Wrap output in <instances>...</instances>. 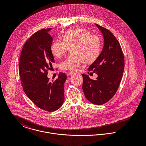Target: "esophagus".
<instances>
[{"mask_svg":"<svg viewBox=\"0 0 146 146\" xmlns=\"http://www.w3.org/2000/svg\"><path fill=\"white\" fill-rule=\"evenodd\" d=\"M75 73H74V72H67V75H68V76H71V75H74Z\"/></svg>","mask_w":146,"mask_h":146,"instance_id":"1","label":"esophagus"}]
</instances>
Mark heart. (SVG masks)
<instances>
[{
  "instance_id": "b5f03b06",
  "label": "heart",
  "mask_w": 146,
  "mask_h": 146,
  "mask_svg": "<svg viewBox=\"0 0 146 146\" xmlns=\"http://www.w3.org/2000/svg\"><path fill=\"white\" fill-rule=\"evenodd\" d=\"M63 40H57L50 47L53 56L61 58L71 47V53L61 64V68L76 71L84 62L90 63L95 61L101 53L100 38L82 28L68 30L63 35Z\"/></svg>"
}]
</instances>
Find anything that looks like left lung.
Returning <instances> with one entry per match:
<instances>
[{
    "mask_svg": "<svg viewBox=\"0 0 146 146\" xmlns=\"http://www.w3.org/2000/svg\"><path fill=\"white\" fill-rule=\"evenodd\" d=\"M103 34L102 51L89 67L98 75L96 80L82 74L83 90L86 99L93 104L101 105L109 101L116 93L124 70V56L121 47L113 34L108 29L96 24Z\"/></svg>",
    "mask_w": 146,
    "mask_h": 146,
    "instance_id": "obj_1",
    "label": "left lung"
}]
</instances>
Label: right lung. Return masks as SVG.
Listing matches in <instances>:
<instances>
[{
    "mask_svg": "<svg viewBox=\"0 0 146 146\" xmlns=\"http://www.w3.org/2000/svg\"><path fill=\"white\" fill-rule=\"evenodd\" d=\"M42 29L33 34L21 51L19 63L23 90L37 107L48 112L60 108L64 102V86L67 76L60 72L56 80L50 82L48 70L55 62L50 50L53 38L48 31Z\"/></svg>",
    "mask_w": 146,
    "mask_h": 146,
    "instance_id": "obj_1",
    "label": "right lung"
}]
</instances>
